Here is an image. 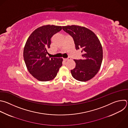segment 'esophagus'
<instances>
[{
	"mask_svg": "<svg viewBox=\"0 0 128 128\" xmlns=\"http://www.w3.org/2000/svg\"><path fill=\"white\" fill-rule=\"evenodd\" d=\"M71 59V58H65V59H64L63 60L65 61H68V60H70Z\"/></svg>",
	"mask_w": 128,
	"mask_h": 128,
	"instance_id": "1",
	"label": "esophagus"
}]
</instances>
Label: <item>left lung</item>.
Listing matches in <instances>:
<instances>
[{
	"label": "left lung",
	"instance_id": "obj_1",
	"mask_svg": "<svg viewBox=\"0 0 128 128\" xmlns=\"http://www.w3.org/2000/svg\"><path fill=\"white\" fill-rule=\"evenodd\" d=\"M62 28L73 38L76 49H82L83 59L74 60L76 66L71 70L73 77L80 81L91 79L98 72L102 61V48L98 38L83 26L72 25L63 26Z\"/></svg>",
	"mask_w": 128,
	"mask_h": 128
}]
</instances>
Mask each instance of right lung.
Instances as JSON below:
<instances>
[{
	"label": "right lung",
	"mask_w": 128,
	"mask_h": 128,
	"mask_svg": "<svg viewBox=\"0 0 128 128\" xmlns=\"http://www.w3.org/2000/svg\"><path fill=\"white\" fill-rule=\"evenodd\" d=\"M62 28L61 26L49 24L40 26L30 34L26 42L24 61L28 72L39 81L53 80L62 65V58L47 57L51 38Z\"/></svg>",
	"instance_id": "obj_1"
}]
</instances>
